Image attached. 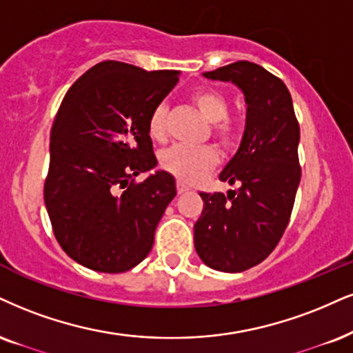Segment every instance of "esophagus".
<instances>
[{"instance_id": "1", "label": "esophagus", "mask_w": 353, "mask_h": 353, "mask_svg": "<svg viewBox=\"0 0 353 353\" xmlns=\"http://www.w3.org/2000/svg\"><path fill=\"white\" fill-rule=\"evenodd\" d=\"M190 190V186L188 185H185L183 183V181H176V191H178V193H186V191H188Z\"/></svg>"}]
</instances>
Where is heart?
I'll use <instances>...</instances> for the list:
<instances>
[{
  "mask_svg": "<svg viewBox=\"0 0 353 353\" xmlns=\"http://www.w3.org/2000/svg\"><path fill=\"white\" fill-rule=\"evenodd\" d=\"M191 101L199 112L210 121V136L219 147L225 150L234 149L241 141L242 128L237 119L230 117L229 99L221 91L203 88L191 94ZM149 134L155 141H165L168 132V106L165 103L157 104L149 116ZM217 163L216 150L210 145H178L170 147L160 155V167L172 173L183 183H194L206 173H210Z\"/></svg>",
  "mask_w": 353,
  "mask_h": 353,
  "instance_id": "1",
  "label": "heart"
}]
</instances>
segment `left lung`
<instances>
[{
	"mask_svg": "<svg viewBox=\"0 0 353 353\" xmlns=\"http://www.w3.org/2000/svg\"><path fill=\"white\" fill-rule=\"evenodd\" d=\"M204 77L243 91L247 121L237 154L219 175L239 190L199 193L194 249L208 267L237 273L263 262L290 223L301 180L299 124L286 85L260 65L239 60Z\"/></svg>",
	"mask_w": 353,
	"mask_h": 353,
	"instance_id": "left-lung-1",
	"label": "left lung"
}]
</instances>
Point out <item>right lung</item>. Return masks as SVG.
<instances>
[{
  "mask_svg": "<svg viewBox=\"0 0 353 353\" xmlns=\"http://www.w3.org/2000/svg\"><path fill=\"white\" fill-rule=\"evenodd\" d=\"M178 83L176 70L97 63L67 91L50 130L43 201L65 254L86 268L123 273L141 263L175 198L157 165L149 116Z\"/></svg>",
  "mask_w": 353,
  "mask_h": 353,
  "instance_id": "add662e5",
  "label": "right lung"
}]
</instances>
